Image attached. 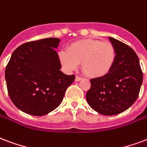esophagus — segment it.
<instances>
[{
	"label": "esophagus",
	"mask_w": 147,
	"mask_h": 147,
	"mask_svg": "<svg viewBox=\"0 0 147 147\" xmlns=\"http://www.w3.org/2000/svg\"><path fill=\"white\" fill-rule=\"evenodd\" d=\"M81 79H82V78H81V77L76 76V79H75V80H76V82H79V81H80Z\"/></svg>",
	"instance_id": "obj_1"
}]
</instances>
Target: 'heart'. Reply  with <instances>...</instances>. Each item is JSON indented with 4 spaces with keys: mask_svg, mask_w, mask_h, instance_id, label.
I'll return each instance as SVG.
<instances>
[{
    "mask_svg": "<svg viewBox=\"0 0 147 147\" xmlns=\"http://www.w3.org/2000/svg\"><path fill=\"white\" fill-rule=\"evenodd\" d=\"M58 59L67 71L76 70L82 62V70L87 76L101 77L113 68L116 51L111 43L88 39L74 42L68 46V51H60Z\"/></svg>",
    "mask_w": 147,
    "mask_h": 147,
    "instance_id": "heart-1",
    "label": "heart"
}]
</instances>
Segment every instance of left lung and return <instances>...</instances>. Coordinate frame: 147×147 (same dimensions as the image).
<instances>
[{"instance_id": "obj_1", "label": "left lung", "mask_w": 147, "mask_h": 147, "mask_svg": "<svg viewBox=\"0 0 147 147\" xmlns=\"http://www.w3.org/2000/svg\"><path fill=\"white\" fill-rule=\"evenodd\" d=\"M116 51L115 65L109 73L90 79L86 97L94 111L115 115L129 108L136 100L143 83V72L137 54L125 43L110 37Z\"/></svg>"}]
</instances>
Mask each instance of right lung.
Segmentation results:
<instances>
[{
  "label": "right lung",
  "mask_w": 147,
  "mask_h": 147,
  "mask_svg": "<svg viewBox=\"0 0 147 147\" xmlns=\"http://www.w3.org/2000/svg\"><path fill=\"white\" fill-rule=\"evenodd\" d=\"M58 38L28 42L13 52L5 69L7 92L13 104L22 111L47 115L62 101L65 91L76 76L60 71L57 49Z\"/></svg>",
  "instance_id": "obj_1"
}]
</instances>
